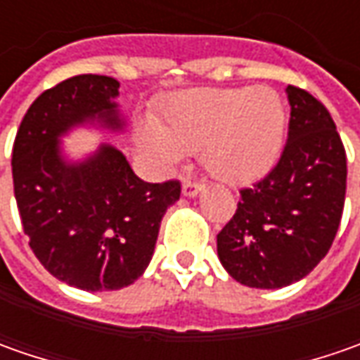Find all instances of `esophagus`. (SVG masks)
Wrapping results in <instances>:
<instances>
[{"instance_id": "34e87169", "label": "esophagus", "mask_w": 360, "mask_h": 360, "mask_svg": "<svg viewBox=\"0 0 360 360\" xmlns=\"http://www.w3.org/2000/svg\"><path fill=\"white\" fill-rule=\"evenodd\" d=\"M202 190H204V182L186 180V182L182 184V192H184V196H196V194H200Z\"/></svg>"}]
</instances>
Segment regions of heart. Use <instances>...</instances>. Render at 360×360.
<instances>
[{
	"mask_svg": "<svg viewBox=\"0 0 360 360\" xmlns=\"http://www.w3.org/2000/svg\"><path fill=\"white\" fill-rule=\"evenodd\" d=\"M140 144L162 162L204 150V166L222 182H246L278 156L284 108L270 88H200L176 96Z\"/></svg>",
	"mask_w": 360,
	"mask_h": 360,
	"instance_id": "obj_1",
	"label": "heart"
}]
</instances>
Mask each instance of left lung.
Wrapping results in <instances>:
<instances>
[{"instance_id":"left-lung-1","label":"left lung","mask_w":360,"mask_h":360,"mask_svg":"<svg viewBox=\"0 0 360 360\" xmlns=\"http://www.w3.org/2000/svg\"><path fill=\"white\" fill-rule=\"evenodd\" d=\"M288 138L278 162L252 186L218 232V258L250 288H283L304 278L328 252L345 206L347 154L328 110L288 86Z\"/></svg>"}]
</instances>
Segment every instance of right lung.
Wrapping results in <instances>:
<instances>
[{
  "mask_svg": "<svg viewBox=\"0 0 360 360\" xmlns=\"http://www.w3.org/2000/svg\"><path fill=\"white\" fill-rule=\"evenodd\" d=\"M114 77H68L35 98L11 152L21 226L37 260L82 290H118L150 264L162 216L180 198V182L138 178L112 146L79 164L60 156L58 138L84 122L120 130Z\"/></svg>",
  "mask_w": 360,
  "mask_h": 360,
  "instance_id": "obj_1",
  "label": "right lung"
}]
</instances>
